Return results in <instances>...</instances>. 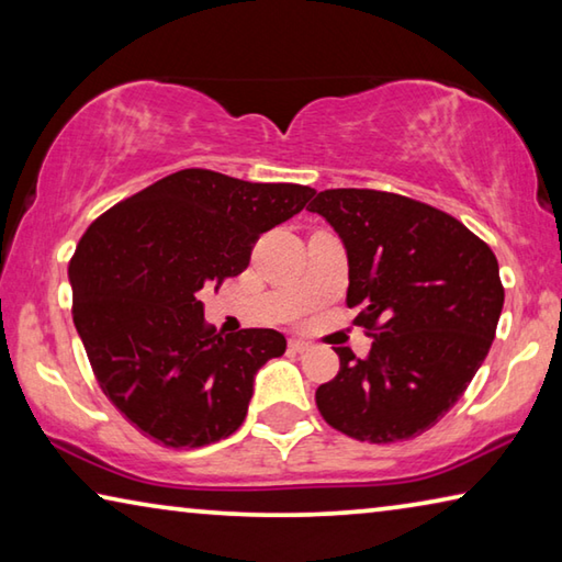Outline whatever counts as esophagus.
I'll use <instances>...</instances> for the list:
<instances>
[{
  "instance_id": "obj_1",
  "label": "esophagus",
  "mask_w": 562,
  "mask_h": 562,
  "mask_svg": "<svg viewBox=\"0 0 562 562\" xmlns=\"http://www.w3.org/2000/svg\"><path fill=\"white\" fill-rule=\"evenodd\" d=\"M290 349L297 351V355H302V351H310L312 345H310V341H304V339H290Z\"/></svg>"
}]
</instances>
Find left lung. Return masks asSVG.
I'll list each match as a JSON object with an SVG mask.
<instances>
[{
	"label": "left lung",
	"instance_id": "left-lung-1",
	"mask_svg": "<svg viewBox=\"0 0 562 562\" xmlns=\"http://www.w3.org/2000/svg\"><path fill=\"white\" fill-rule=\"evenodd\" d=\"M307 211L345 245L347 304L374 337L367 359L337 347L339 374L315 394L319 414L369 443L424 434L459 402L496 337V255L449 213L396 193L322 190Z\"/></svg>",
	"mask_w": 562,
	"mask_h": 562
}]
</instances>
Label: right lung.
Wrapping results in <instances>:
<instances>
[{"label": "right lung", "mask_w": 562, "mask_h": 562, "mask_svg": "<svg viewBox=\"0 0 562 562\" xmlns=\"http://www.w3.org/2000/svg\"><path fill=\"white\" fill-rule=\"evenodd\" d=\"M312 195L188 168L113 205L81 237L69 265L74 325L103 394L148 439L198 449L240 429L255 374L288 339L217 335L198 292L240 274L255 240Z\"/></svg>", "instance_id": "1"}]
</instances>
